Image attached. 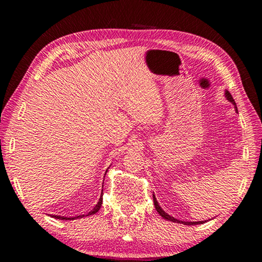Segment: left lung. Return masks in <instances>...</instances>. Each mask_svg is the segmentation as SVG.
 Returning a JSON list of instances; mask_svg holds the SVG:
<instances>
[{
	"label": "left lung",
	"mask_w": 262,
	"mask_h": 262,
	"mask_svg": "<svg viewBox=\"0 0 262 262\" xmlns=\"http://www.w3.org/2000/svg\"><path fill=\"white\" fill-rule=\"evenodd\" d=\"M225 98H227L229 101H230L232 105H235V107H236V102H235V100L232 99V96H231V94L230 93H229L228 91H225ZM236 111H237V107H236ZM152 198H154V205H155V209H156V211L157 212L160 213V216L161 217H163L164 220H167V221H170V222H175V223H182V224H185V225H193V224H203L204 222H182V221H179V220H177V218H174V217H171V216H169V214H168L167 212H164V211L162 210V207H161L160 205H159V203H157V200H156V198H155V195L152 194ZM206 222V221H205Z\"/></svg>",
	"instance_id": "1"
}]
</instances>
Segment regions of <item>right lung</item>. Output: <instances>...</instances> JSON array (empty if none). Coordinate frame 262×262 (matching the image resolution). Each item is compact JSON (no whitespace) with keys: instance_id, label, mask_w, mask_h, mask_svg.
<instances>
[{"instance_id":"obj_1","label":"right lung","mask_w":262,"mask_h":262,"mask_svg":"<svg viewBox=\"0 0 262 262\" xmlns=\"http://www.w3.org/2000/svg\"><path fill=\"white\" fill-rule=\"evenodd\" d=\"M101 204H102V193H101V196H100L99 202L96 205L94 206V209H93L91 212H88L87 214H81V216H76V217H62V216H55L53 214V218H57V220H64V221H70V220H76V218H82V217H85V216H92V214H94L98 212V211L100 210V207H101Z\"/></svg>"}]
</instances>
